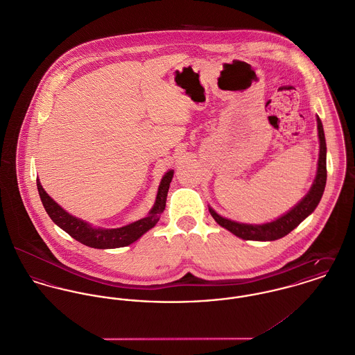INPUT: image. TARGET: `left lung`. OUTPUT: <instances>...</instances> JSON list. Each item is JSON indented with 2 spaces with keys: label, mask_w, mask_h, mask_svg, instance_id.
Listing matches in <instances>:
<instances>
[{
  "label": "left lung",
  "mask_w": 355,
  "mask_h": 355,
  "mask_svg": "<svg viewBox=\"0 0 355 355\" xmlns=\"http://www.w3.org/2000/svg\"><path fill=\"white\" fill-rule=\"evenodd\" d=\"M317 130H318V141H320V153L317 162V173L315 181L309 189V192L302 197L300 202H297L290 211L284 215L279 216L272 222H267L263 225H249L239 223L236 220H230L219 215L212 207H208L209 214L215 219V222L233 233L234 236L246 241H275L279 238L287 236L293 232L302 220H305L318 205L327 182V144L321 119L317 117Z\"/></svg>",
  "instance_id": "1"
}]
</instances>
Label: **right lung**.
<instances>
[{"label":"right lung","instance_id":"add662e5","mask_svg":"<svg viewBox=\"0 0 355 355\" xmlns=\"http://www.w3.org/2000/svg\"><path fill=\"white\" fill-rule=\"evenodd\" d=\"M174 170H168L160 180L158 193L154 207L150 209L148 215L143 219H139L133 223L126 226L117 227V229H103V227H94L85 220H81L67 212L61 205H58L51 197L46 193L42 188L40 180H37V187L40 192L42 204L51 218V220L67 232L72 238L79 241L81 243L95 248V249H116L133 243L141 236H144L148 230H151L158 223L160 214L164 211L167 192L170 188V182L173 180Z\"/></svg>","mask_w":355,"mask_h":355}]
</instances>
